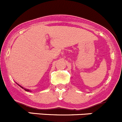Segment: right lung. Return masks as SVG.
Instances as JSON below:
<instances>
[{"label":"right lung","instance_id":"obj_1","mask_svg":"<svg viewBox=\"0 0 122 122\" xmlns=\"http://www.w3.org/2000/svg\"><path fill=\"white\" fill-rule=\"evenodd\" d=\"M18 85H19V84H18ZM19 86H20V85H19ZM20 87H21L22 88V89H24L25 90V91H30V90H28V89H25V88H24V87H22V86H20Z\"/></svg>","mask_w":122,"mask_h":122}]
</instances>
